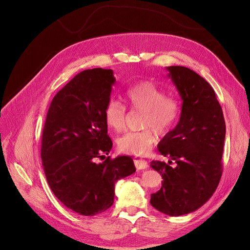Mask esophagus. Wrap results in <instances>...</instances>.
Returning <instances> with one entry per match:
<instances>
[{"label":"esophagus","instance_id":"34e87169","mask_svg":"<svg viewBox=\"0 0 250 250\" xmlns=\"http://www.w3.org/2000/svg\"><path fill=\"white\" fill-rule=\"evenodd\" d=\"M134 163L137 169H147L149 167L148 162L144 159H140V158H135L134 159Z\"/></svg>","mask_w":250,"mask_h":250}]
</instances>
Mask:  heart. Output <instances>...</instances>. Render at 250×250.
Instances as JSON below:
<instances>
[{
  "mask_svg": "<svg viewBox=\"0 0 250 250\" xmlns=\"http://www.w3.org/2000/svg\"><path fill=\"white\" fill-rule=\"evenodd\" d=\"M129 108L141 111L139 132H127L117 140L120 151L127 154L145 155L155 144L154 129L160 135L171 130L178 122L180 105L176 98L166 96L165 92L151 81H140L130 86L125 94ZM104 120L114 132H122L125 126L126 109L124 104L110 99L104 108Z\"/></svg>",
  "mask_w": 250,
  "mask_h": 250,
  "instance_id": "1",
  "label": "heart"
}]
</instances>
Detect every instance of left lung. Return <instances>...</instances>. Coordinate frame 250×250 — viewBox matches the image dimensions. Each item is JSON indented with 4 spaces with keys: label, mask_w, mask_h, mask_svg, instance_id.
<instances>
[{
    "label": "left lung",
    "mask_w": 250,
    "mask_h": 250,
    "mask_svg": "<svg viewBox=\"0 0 250 250\" xmlns=\"http://www.w3.org/2000/svg\"><path fill=\"white\" fill-rule=\"evenodd\" d=\"M166 70L182 106L178 124L158 145L160 154L170 158L169 164L151 162L163 180L150 203L173 217L196 211L215 192L222 176L226 125L215 91L203 77L181 65ZM172 160L175 167L169 166Z\"/></svg>",
    "instance_id": "1"
}]
</instances>
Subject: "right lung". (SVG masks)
Masks as SVG:
<instances>
[{
  "instance_id": "1",
  "label": "right lung",
  "mask_w": 250,
  "mask_h": 250,
  "mask_svg": "<svg viewBox=\"0 0 250 250\" xmlns=\"http://www.w3.org/2000/svg\"><path fill=\"white\" fill-rule=\"evenodd\" d=\"M115 82L112 70H85L52 99L42 130V160L50 189L65 207L82 216L106 211L115 182L136 171L129 156L106 157L112 141L104 108Z\"/></svg>"
}]
</instances>
